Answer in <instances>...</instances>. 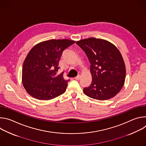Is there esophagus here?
<instances>
[{"instance_id": "obj_1", "label": "esophagus", "mask_w": 146, "mask_h": 146, "mask_svg": "<svg viewBox=\"0 0 146 146\" xmlns=\"http://www.w3.org/2000/svg\"><path fill=\"white\" fill-rule=\"evenodd\" d=\"M80 78H81V76H80V75H78V76H77V77H76L74 78H75L76 80H79L80 79Z\"/></svg>"}]
</instances>
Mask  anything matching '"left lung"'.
Masks as SVG:
<instances>
[{
    "mask_svg": "<svg viewBox=\"0 0 146 146\" xmlns=\"http://www.w3.org/2000/svg\"><path fill=\"white\" fill-rule=\"evenodd\" d=\"M90 62L92 82L83 89L88 96L105 100L115 96L122 88L126 76L125 65L118 48L109 41L91 37L76 43Z\"/></svg>",
    "mask_w": 146,
    "mask_h": 146,
    "instance_id": "obj_1",
    "label": "left lung"
}]
</instances>
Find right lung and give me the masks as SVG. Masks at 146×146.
<instances>
[{
  "label": "right lung",
  "instance_id": "1",
  "mask_svg": "<svg viewBox=\"0 0 146 146\" xmlns=\"http://www.w3.org/2000/svg\"><path fill=\"white\" fill-rule=\"evenodd\" d=\"M75 41L51 39L39 43L29 52L22 70L23 86L33 98L41 100L54 99L65 91L69 80L57 74L63 51Z\"/></svg>",
  "mask_w": 146,
  "mask_h": 146
}]
</instances>
